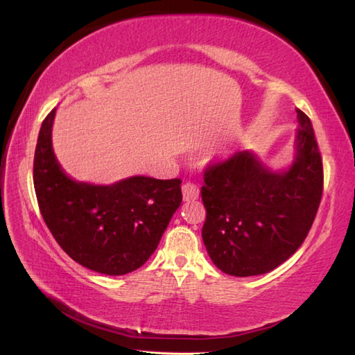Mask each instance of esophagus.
<instances>
[{
  "instance_id": "obj_1",
  "label": "esophagus",
  "mask_w": 355,
  "mask_h": 355,
  "mask_svg": "<svg viewBox=\"0 0 355 355\" xmlns=\"http://www.w3.org/2000/svg\"><path fill=\"white\" fill-rule=\"evenodd\" d=\"M182 189H183V198H184L186 201H195V200H197V198L200 197L198 186L191 183V182L184 183Z\"/></svg>"
}]
</instances>
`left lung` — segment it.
<instances>
[{"label":"left lung","mask_w":355,"mask_h":355,"mask_svg":"<svg viewBox=\"0 0 355 355\" xmlns=\"http://www.w3.org/2000/svg\"><path fill=\"white\" fill-rule=\"evenodd\" d=\"M296 160L270 172L248 150L205 169L202 241L221 271L245 277L281 266L302 245L323 192V164L311 120L296 110Z\"/></svg>","instance_id":"8db88e82"}]
</instances>
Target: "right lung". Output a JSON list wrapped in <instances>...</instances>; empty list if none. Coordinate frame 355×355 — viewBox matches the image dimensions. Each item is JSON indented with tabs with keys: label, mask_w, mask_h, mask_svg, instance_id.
<instances>
[{
	"label": "right lung",
	"mask_w": 355,
	"mask_h": 355,
	"mask_svg": "<svg viewBox=\"0 0 355 355\" xmlns=\"http://www.w3.org/2000/svg\"><path fill=\"white\" fill-rule=\"evenodd\" d=\"M51 110L35 149L33 184L45 224L71 259L97 273L137 270L155 252L183 200L182 180L131 177L111 186L74 182L51 148Z\"/></svg>",
	"instance_id": "add662e5"
}]
</instances>
